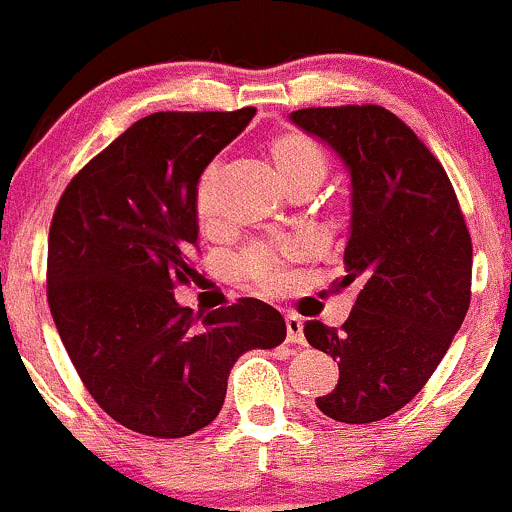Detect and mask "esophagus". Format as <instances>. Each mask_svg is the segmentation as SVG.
Returning <instances> with one entry per match:
<instances>
[{
  "label": "esophagus",
  "instance_id": "1",
  "mask_svg": "<svg viewBox=\"0 0 512 512\" xmlns=\"http://www.w3.org/2000/svg\"><path fill=\"white\" fill-rule=\"evenodd\" d=\"M287 324V342L289 344H304V324L302 319L294 317V314H289L285 319Z\"/></svg>",
  "mask_w": 512,
  "mask_h": 512
}]
</instances>
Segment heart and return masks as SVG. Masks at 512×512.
I'll list each match as a JSON object with an SVG mask.
<instances>
[{"label": "heart", "mask_w": 512, "mask_h": 512, "mask_svg": "<svg viewBox=\"0 0 512 512\" xmlns=\"http://www.w3.org/2000/svg\"><path fill=\"white\" fill-rule=\"evenodd\" d=\"M270 153L285 185L302 183V180L322 183L324 173H327V156H324L322 146L307 133H280L272 138ZM218 170V160L208 163L195 185V215L203 225L213 223V193ZM294 257H297V247L289 242H255L235 257V275L245 285L260 289V292H280L287 285V265Z\"/></svg>", "instance_id": "obj_1"}]
</instances>
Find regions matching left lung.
Listing matches in <instances>:
<instances>
[{
  "label": "left lung",
  "instance_id": "obj_1",
  "mask_svg": "<svg viewBox=\"0 0 512 512\" xmlns=\"http://www.w3.org/2000/svg\"><path fill=\"white\" fill-rule=\"evenodd\" d=\"M347 165L352 230L342 289L359 287L342 329L304 324V337L339 361L322 414L371 423L404 409L426 386L471 304L473 245L443 165L381 106L289 113Z\"/></svg>",
  "mask_w": 512,
  "mask_h": 512
}]
</instances>
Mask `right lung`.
I'll return each instance as SVG.
<instances>
[{
	"label": "right lung",
	"instance_id": "right-lung-1",
	"mask_svg": "<svg viewBox=\"0 0 512 512\" xmlns=\"http://www.w3.org/2000/svg\"><path fill=\"white\" fill-rule=\"evenodd\" d=\"M252 116V106L151 113L89 160L54 210L51 317L96 404L143 436L208 426L232 364L287 337L282 314L260 299L193 314L173 294L198 277L200 173Z\"/></svg>",
	"mask_w": 512,
	"mask_h": 512
}]
</instances>
